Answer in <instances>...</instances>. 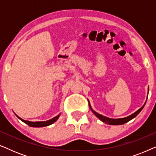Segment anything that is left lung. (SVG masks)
Returning <instances> with one entry per match:
<instances>
[{"instance_id":"1","label":"left lung","mask_w":156,"mask_h":156,"mask_svg":"<svg viewBox=\"0 0 156 156\" xmlns=\"http://www.w3.org/2000/svg\"><path fill=\"white\" fill-rule=\"evenodd\" d=\"M88 101H89V100H88ZM145 104H146V103L144 104V105L141 108H140L138 111H136V112H134L133 114H132L131 115H130V116H129L125 117V118H121V119H111V118H108V117H106V116H104L101 114H98L97 112H96L95 111H94L92 109V108H91L90 103H89V108H91V112L94 113V114L98 119H100L102 122L105 123H106V124H109V125H122V124H124V123H127L128 121H131V119L135 118V117L137 116V115L139 114L140 112H141L143 108L144 107Z\"/></svg>"}]
</instances>
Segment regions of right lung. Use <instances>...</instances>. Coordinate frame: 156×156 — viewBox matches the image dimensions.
Masks as SVG:
<instances>
[{
  "instance_id": "obj_1",
  "label": "right lung",
  "mask_w": 156,
  "mask_h": 156,
  "mask_svg": "<svg viewBox=\"0 0 156 156\" xmlns=\"http://www.w3.org/2000/svg\"><path fill=\"white\" fill-rule=\"evenodd\" d=\"M60 116V114L57 115L54 118L50 119V120L48 121H35V122H33V121H25V120H23L20 118V117H19L18 115H16V116L18 117V118L20 119L23 121V122H24L27 124L28 126H30V127H44V126H50L51 124H52L53 123H55V121H56L58 118Z\"/></svg>"
}]
</instances>
